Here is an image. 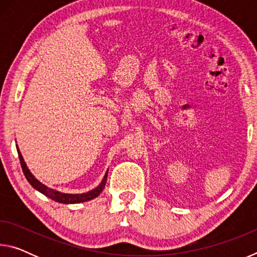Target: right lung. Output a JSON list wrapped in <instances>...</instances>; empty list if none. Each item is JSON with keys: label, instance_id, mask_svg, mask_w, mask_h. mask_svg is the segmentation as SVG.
I'll list each match as a JSON object with an SVG mask.
<instances>
[{"label": "right lung", "instance_id": "add662e5", "mask_svg": "<svg viewBox=\"0 0 257 257\" xmlns=\"http://www.w3.org/2000/svg\"><path fill=\"white\" fill-rule=\"evenodd\" d=\"M17 151H18L20 164H21V168H23V171H24L26 179L28 180L29 184L32 185L35 189L38 190L42 194H44L45 196H47L51 199H53V201H55V202L63 203V204H76V203L90 201V199L97 197L98 195L103 191L104 187H105L106 179H107V171L105 173V176H104L102 182L96 187V188L90 190V191H87V193H84V194H64V193H60V191H58V190L51 189V188H49V187H46L45 185H43L42 182L38 181L36 178L33 176V173L30 172L29 169L27 168V164L25 163L23 155H21L18 147H17Z\"/></svg>", "mask_w": 257, "mask_h": 257}]
</instances>
